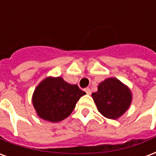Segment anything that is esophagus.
Masks as SVG:
<instances>
[{
  "label": "esophagus",
  "instance_id": "34e87169",
  "mask_svg": "<svg viewBox=\"0 0 156 156\" xmlns=\"http://www.w3.org/2000/svg\"><path fill=\"white\" fill-rule=\"evenodd\" d=\"M84 91L86 92V94H91V90H90V88H86L84 89Z\"/></svg>",
  "mask_w": 156,
  "mask_h": 156
}]
</instances>
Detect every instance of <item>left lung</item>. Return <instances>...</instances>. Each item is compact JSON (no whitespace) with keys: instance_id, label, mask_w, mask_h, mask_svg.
Segmentation results:
<instances>
[{"instance_id":"left-lung-1","label":"left lung","mask_w":156,"mask_h":156,"mask_svg":"<svg viewBox=\"0 0 156 156\" xmlns=\"http://www.w3.org/2000/svg\"><path fill=\"white\" fill-rule=\"evenodd\" d=\"M92 97L101 115L112 119L124 115L132 101L129 88L115 78H107L100 83L98 91L93 93Z\"/></svg>"}]
</instances>
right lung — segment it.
Instances as JSON below:
<instances>
[{
	"label": "right lung",
	"instance_id": "right-lung-1",
	"mask_svg": "<svg viewBox=\"0 0 156 156\" xmlns=\"http://www.w3.org/2000/svg\"><path fill=\"white\" fill-rule=\"evenodd\" d=\"M85 94L78 85L70 84L61 77H48L36 88L32 104L39 117L55 123L71 115L78 99Z\"/></svg>",
	"mask_w": 156,
	"mask_h": 156
}]
</instances>
